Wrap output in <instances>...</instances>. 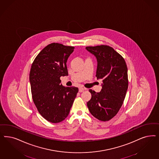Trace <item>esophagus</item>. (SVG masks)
<instances>
[{
  "mask_svg": "<svg viewBox=\"0 0 159 159\" xmlns=\"http://www.w3.org/2000/svg\"><path fill=\"white\" fill-rule=\"evenodd\" d=\"M86 89H86V88H79V92H82L84 90H86Z\"/></svg>",
  "mask_w": 159,
  "mask_h": 159,
  "instance_id": "obj_1",
  "label": "esophagus"
}]
</instances>
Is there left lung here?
I'll return each instance as SVG.
<instances>
[{"label": "left lung", "mask_w": 159, "mask_h": 159, "mask_svg": "<svg viewBox=\"0 0 159 159\" xmlns=\"http://www.w3.org/2000/svg\"><path fill=\"white\" fill-rule=\"evenodd\" d=\"M98 61L97 78L103 80L99 93L92 89V98L87 103L90 113L103 121L115 117L121 108L128 88L127 67L124 58L107 45L88 46Z\"/></svg>", "instance_id": "obj_1"}]
</instances>
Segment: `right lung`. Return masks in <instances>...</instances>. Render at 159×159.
<instances>
[{
	"label": "right lung",
	"instance_id": "add662e5",
	"mask_svg": "<svg viewBox=\"0 0 159 159\" xmlns=\"http://www.w3.org/2000/svg\"><path fill=\"white\" fill-rule=\"evenodd\" d=\"M74 48L49 44L40 51L31 66L29 80L33 102L42 116L53 123L67 117L79 91L76 87H64L60 79L68 75L66 62Z\"/></svg>",
	"mask_w": 159,
	"mask_h": 159
}]
</instances>
